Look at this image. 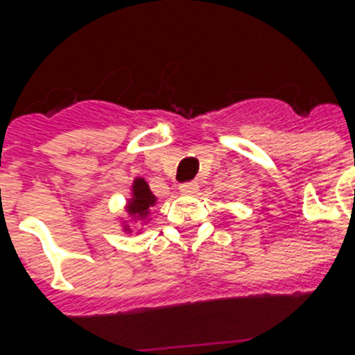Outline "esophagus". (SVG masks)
Listing matches in <instances>:
<instances>
[{
	"label": "esophagus",
	"instance_id": "obj_1",
	"mask_svg": "<svg viewBox=\"0 0 355 355\" xmlns=\"http://www.w3.org/2000/svg\"><path fill=\"white\" fill-rule=\"evenodd\" d=\"M180 192L183 196H197L199 193V183L196 181H188V183L180 184Z\"/></svg>",
	"mask_w": 355,
	"mask_h": 355
}]
</instances>
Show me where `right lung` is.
Wrapping results in <instances>:
<instances>
[{
	"label": "right lung",
	"mask_w": 355,
	"mask_h": 355,
	"mask_svg": "<svg viewBox=\"0 0 355 355\" xmlns=\"http://www.w3.org/2000/svg\"><path fill=\"white\" fill-rule=\"evenodd\" d=\"M156 196L150 192L149 184L144 178H135L133 184H131V196L126 202V213L128 220H122V231L124 233H142V227L150 220V208L156 206Z\"/></svg>",
	"instance_id": "obj_1"
}]
</instances>
